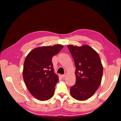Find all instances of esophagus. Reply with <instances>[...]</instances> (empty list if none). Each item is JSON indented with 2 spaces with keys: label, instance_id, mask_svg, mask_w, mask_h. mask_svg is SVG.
<instances>
[{
  "label": "esophagus",
  "instance_id": "1",
  "mask_svg": "<svg viewBox=\"0 0 121 121\" xmlns=\"http://www.w3.org/2000/svg\"><path fill=\"white\" fill-rule=\"evenodd\" d=\"M61 77H62V78H65V77H66V75H65V74L62 75H61Z\"/></svg>",
  "mask_w": 121,
  "mask_h": 121
}]
</instances>
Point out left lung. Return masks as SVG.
<instances>
[{"label":"left lung","mask_w":121,"mask_h":121,"mask_svg":"<svg viewBox=\"0 0 121 121\" xmlns=\"http://www.w3.org/2000/svg\"><path fill=\"white\" fill-rule=\"evenodd\" d=\"M76 67V81L70 88L71 96L78 100H86L92 96L99 87L103 67L98 54L88 45H68Z\"/></svg>","instance_id":"1"}]
</instances>
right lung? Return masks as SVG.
I'll use <instances>...</instances> for the list:
<instances>
[{
  "label": "right lung",
  "instance_id": "obj_1",
  "mask_svg": "<svg viewBox=\"0 0 121 121\" xmlns=\"http://www.w3.org/2000/svg\"><path fill=\"white\" fill-rule=\"evenodd\" d=\"M63 47L56 44L37 47L31 51L25 58L23 79L29 92L38 100H47L53 96L59 79L54 72L52 58Z\"/></svg>",
  "mask_w": 121,
  "mask_h": 121
}]
</instances>
